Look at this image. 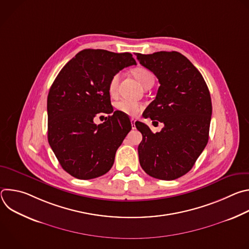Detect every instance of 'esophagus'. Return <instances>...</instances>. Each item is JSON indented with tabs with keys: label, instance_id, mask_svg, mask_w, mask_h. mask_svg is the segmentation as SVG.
I'll return each mask as SVG.
<instances>
[{
	"label": "esophagus",
	"instance_id": "obj_1",
	"mask_svg": "<svg viewBox=\"0 0 249 249\" xmlns=\"http://www.w3.org/2000/svg\"><path fill=\"white\" fill-rule=\"evenodd\" d=\"M135 122H136V120L131 119V123H132V127H133V129H135Z\"/></svg>",
	"mask_w": 249,
	"mask_h": 249
}]
</instances>
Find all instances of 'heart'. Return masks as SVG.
I'll return each mask as SVG.
<instances>
[{"instance_id":"obj_1","label":"heart","mask_w":249,"mask_h":249,"mask_svg":"<svg viewBox=\"0 0 249 249\" xmlns=\"http://www.w3.org/2000/svg\"><path fill=\"white\" fill-rule=\"evenodd\" d=\"M132 74L134 75V77L138 80V82L142 85L145 86L149 81L154 80V75L152 74V72L150 70H148L147 68L144 67H137L134 68L132 70ZM118 82H119V74H115L109 82L108 85V89L109 92L111 94L115 93L117 86H118ZM115 107L116 109L126 115L129 116H136L140 113V111L143 108V105L140 104L137 101L134 100H130V99H120L115 103Z\"/></svg>"}]
</instances>
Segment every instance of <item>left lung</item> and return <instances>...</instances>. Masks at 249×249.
<instances>
[{"label": "left lung", "mask_w": 249, "mask_h": 249, "mask_svg": "<svg viewBox=\"0 0 249 249\" xmlns=\"http://www.w3.org/2000/svg\"><path fill=\"white\" fill-rule=\"evenodd\" d=\"M136 55L160 85L143 116L164 124L154 134L148 125L135 123L143 135L138 147L140 164L155 178L174 180L193 167L208 143L210 91L201 73L179 52Z\"/></svg>", "instance_id": "1"}]
</instances>
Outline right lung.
Returning a JSON list of instances; mask_svg holds the SVG:
<instances>
[{"label":"right lung","mask_w":249,"mask_h":249,"mask_svg":"<svg viewBox=\"0 0 249 249\" xmlns=\"http://www.w3.org/2000/svg\"><path fill=\"white\" fill-rule=\"evenodd\" d=\"M136 65L131 53L85 49L60 71L47 97L48 142L65 171L78 179L108 172L130 132L129 117L113 111L108 85L122 69ZM97 113L110 114L96 125Z\"/></svg>","instance_id":"obj_1"}]
</instances>
